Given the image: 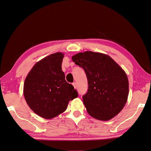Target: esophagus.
I'll return each mask as SVG.
<instances>
[{
    "mask_svg": "<svg viewBox=\"0 0 151 151\" xmlns=\"http://www.w3.org/2000/svg\"><path fill=\"white\" fill-rule=\"evenodd\" d=\"M73 86H74V88H76V83H73Z\"/></svg>",
    "mask_w": 151,
    "mask_h": 151,
    "instance_id": "34e87169",
    "label": "esophagus"
}]
</instances>
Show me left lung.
Listing matches in <instances>:
<instances>
[{
	"label": "left lung",
	"mask_w": 151,
	"mask_h": 151,
	"mask_svg": "<svg viewBox=\"0 0 151 151\" xmlns=\"http://www.w3.org/2000/svg\"><path fill=\"white\" fill-rule=\"evenodd\" d=\"M76 65L84 69L88 90L83 96L88 113L101 121H108L123 109L129 94L126 72L109 56L86 51L72 57Z\"/></svg>",
	"instance_id": "left-lung-1"
}]
</instances>
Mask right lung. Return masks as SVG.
<instances>
[{
  "mask_svg": "<svg viewBox=\"0 0 151 151\" xmlns=\"http://www.w3.org/2000/svg\"><path fill=\"white\" fill-rule=\"evenodd\" d=\"M64 53L51 54L38 61L27 75L24 95L30 108L50 119L63 113L70 101L78 97L74 87L65 80L61 63Z\"/></svg>",
  "mask_w": 151,
  "mask_h": 151,
  "instance_id": "add662e5",
  "label": "right lung"
}]
</instances>
